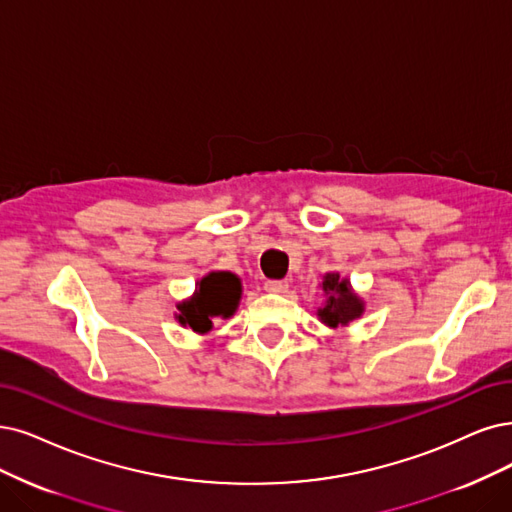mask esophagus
Returning a JSON list of instances; mask_svg holds the SVG:
<instances>
[{
	"label": "esophagus",
	"mask_w": 512,
	"mask_h": 512,
	"mask_svg": "<svg viewBox=\"0 0 512 512\" xmlns=\"http://www.w3.org/2000/svg\"><path fill=\"white\" fill-rule=\"evenodd\" d=\"M266 291L270 293H287L289 282L287 280H266Z\"/></svg>",
	"instance_id": "34e87169"
}]
</instances>
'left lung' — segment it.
I'll list each match as a JSON object with an SVG mask.
<instances>
[{"label": "left lung", "instance_id": "1", "mask_svg": "<svg viewBox=\"0 0 512 512\" xmlns=\"http://www.w3.org/2000/svg\"><path fill=\"white\" fill-rule=\"evenodd\" d=\"M320 287L325 293V304L316 310V316L325 327H348L365 314V299L352 289L348 278H339L337 272H327Z\"/></svg>", "mask_w": 512, "mask_h": 512}]
</instances>
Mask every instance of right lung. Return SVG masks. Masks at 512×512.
<instances>
[{
  "label": "right lung",
  "instance_id": "add662e5",
  "mask_svg": "<svg viewBox=\"0 0 512 512\" xmlns=\"http://www.w3.org/2000/svg\"><path fill=\"white\" fill-rule=\"evenodd\" d=\"M242 299V280L232 272H208L192 297L177 304L175 320L198 335L213 331L215 318H232Z\"/></svg>",
  "mask_w": 512,
  "mask_h": 512
}]
</instances>
